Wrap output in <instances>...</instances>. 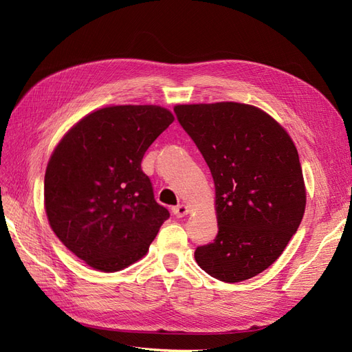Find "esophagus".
<instances>
[{"instance_id": "1", "label": "esophagus", "mask_w": 352, "mask_h": 352, "mask_svg": "<svg viewBox=\"0 0 352 352\" xmlns=\"http://www.w3.org/2000/svg\"><path fill=\"white\" fill-rule=\"evenodd\" d=\"M173 212H174V215L177 217V218H183L184 215H187L188 214V206H186V205H177V206H174L173 208Z\"/></svg>"}]
</instances>
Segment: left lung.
I'll return each mask as SVG.
<instances>
[{
	"label": "left lung",
	"instance_id": "1",
	"mask_svg": "<svg viewBox=\"0 0 352 352\" xmlns=\"http://www.w3.org/2000/svg\"><path fill=\"white\" fill-rule=\"evenodd\" d=\"M174 112L215 184L218 234L195 250L196 263L227 283L263 273L282 255L305 210L302 168L292 138L250 104H178Z\"/></svg>",
	"mask_w": 352,
	"mask_h": 352
}]
</instances>
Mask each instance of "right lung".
<instances>
[{
  "mask_svg": "<svg viewBox=\"0 0 352 352\" xmlns=\"http://www.w3.org/2000/svg\"><path fill=\"white\" fill-rule=\"evenodd\" d=\"M174 122L168 109L110 106L82 118L48 160V223L70 252L113 273L143 258L168 209L143 173L146 150Z\"/></svg>",
  "mask_w": 352,
  "mask_h": 352,
  "instance_id": "add662e5",
  "label": "right lung"
}]
</instances>
